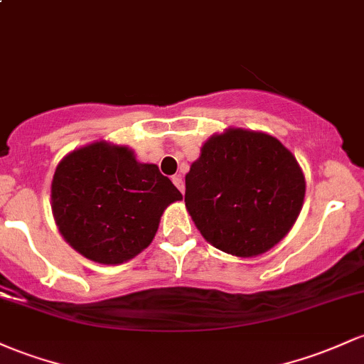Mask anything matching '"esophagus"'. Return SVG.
<instances>
[{
  "label": "esophagus",
  "instance_id": "esophagus-1",
  "mask_svg": "<svg viewBox=\"0 0 364 364\" xmlns=\"http://www.w3.org/2000/svg\"><path fill=\"white\" fill-rule=\"evenodd\" d=\"M173 183L176 185V188L181 191V193H183V191H185V181H183L181 176H179V174L178 176H173Z\"/></svg>",
  "mask_w": 364,
  "mask_h": 364
}]
</instances>
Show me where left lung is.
I'll use <instances>...</instances> for the list:
<instances>
[{"mask_svg": "<svg viewBox=\"0 0 364 364\" xmlns=\"http://www.w3.org/2000/svg\"><path fill=\"white\" fill-rule=\"evenodd\" d=\"M185 203L210 245L255 257L287 237L301 214L306 178L294 154L262 131L213 134L186 174Z\"/></svg>", "mask_w": 364, "mask_h": 364, "instance_id": "obj_1", "label": "left lung"}]
</instances>
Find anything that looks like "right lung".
<instances>
[{
  "instance_id": "obj_1",
  "label": "right lung",
  "mask_w": 364,
  "mask_h": 364,
  "mask_svg": "<svg viewBox=\"0 0 364 364\" xmlns=\"http://www.w3.org/2000/svg\"><path fill=\"white\" fill-rule=\"evenodd\" d=\"M183 195L126 145L95 141L58 162L51 210L60 235L100 264H122L154 240L167 205Z\"/></svg>"
}]
</instances>
